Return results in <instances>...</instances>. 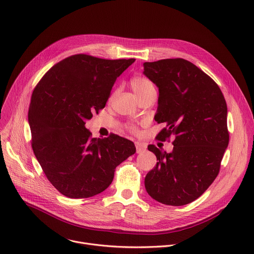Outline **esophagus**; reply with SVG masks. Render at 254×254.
Instances as JSON below:
<instances>
[{"mask_svg": "<svg viewBox=\"0 0 254 254\" xmlns=\"http://www.w3.org/2000/svg\"><path fill=\"white\" fill-rule=\"evenodd\" d=\"M135 147H136V153H141L146 150V146L141 142H135Z\"/></svg>", "mask_w": 254, "mask_h": 254, "instance_id": "34e87169", "label": "esophagus"}]
</instances>
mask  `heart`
I'll return each mask as SVG.
<instances>
[{
	"mask_svg": "<svg viewBox=\"0 0 254 254\" xmlns=\"http://www.w3.org/2000/svg\"><path fill=\"white\" fill-rule=\"evenodd\" d=\"M130 85L132 90L134 91V93L137 95L138 99L140 97H142L143 95H145L148 91L154 89V86L152 84V82L143 76H135L130 80ZM129 128L132 131L136 130V127L134 126H130Z\"/></svg>",
	"mask_w": 254,
	"mask_h": 254,
	"instance_id": "b5f03b06",
	"label": "heart"
}]
</instances>
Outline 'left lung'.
Returning a JSON list of instances; mask_svg holds the SVG:
<instances>
[{"instance_id": "left-lung-1", "label": "left lung", "mask_w": 254, "mask_h": 254, "mask_svg": "<svg viewBox=\"0 0 254 254\" xmlns=\"http://www.w3.org/2000/svg\"><path fill=\"white\" fill-rule=\"evenodd\" d=\"M143 67L159 90L154 120L166 126L156 138L175 135L170 153L148 145L158 162L145 176V189L159 203L187 205L219 174L230 139L227 103L218 84L188 60L162 59Z\"/></svg>"}]
</instances>
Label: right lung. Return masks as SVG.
Returning a JSON list of instances; mask_svg holds the SVG:
<instances>
[{
    "mask_svg": "<svg viewBox=\"0 0 254 254\" xmlns=\"http://www.w3.org/2000/svg\"><path fill=\"white\" fill-rule=\"evenodd\" d=\"M134 58L69 56L35 86L28 109L31 147L46 178L64 196L93 197L112 183L115 169L135 153L132 141L111 133L92 138L86 121L104 109L117 78Z\"/></svg>",
    "mask_w": 254,
    "mask_h": 254,
    "instance_id": "right-lung-1",
    "label": "right lung"
}]
</instances>
